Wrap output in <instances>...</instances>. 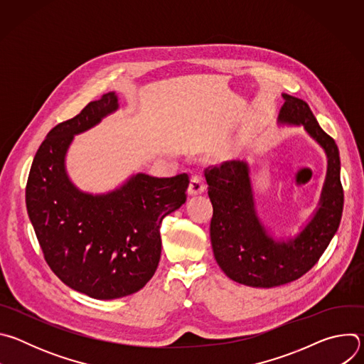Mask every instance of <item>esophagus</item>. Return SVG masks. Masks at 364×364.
<instances>
[{
  "instance_id": "1",
  "label": "esophagus",
  "mask_w": 364,
  "mask_h": 364,
  "mask_svg": "<svg viewBox=\"0 0 364 364\" xmlns=\"http://www.w3.org/2000/svg\"><path fill=\"white\" fill-rule=\"evenodd\" d=\"M205 190V184L201 176H193L188 184V194H201Z\"/></svg>"
}]
</instances>
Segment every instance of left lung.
<instances>
[{
  "mask_svg": "<svg viewBox=\"0 0 364 364\" xmlns=\"http://www.w3.org/2000/svg\"><path fill=\"white\" fill-rule=\"evenodd\" d=\"M278 115L282 125L304 127L327 154V176L317 210L295 236L274 239L259 219L246 161H226L205 168L209 197L213 204L210 239L216 262L233 281L272 288L292 282L313 268L336 235L344 193L340 181V154L302 99L284 93Z\"/></svg>",
  "mask_w": 364,
  "mask_h": 364,
  "instance_id": "obj_1",
  "label": "left lung"
}]
</instances>
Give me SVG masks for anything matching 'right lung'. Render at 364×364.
Returning a JSON list of instances; mask_svg holds the SVG:
<instances>
[{"instance_id": "add662e5", "label": "right lung", "mask_w": 364, "mask_h": 364, "mask_svg": "<svg viewBox=\"0 0 364 364\" xmlns=\"http://www.w3.org/2000/svg\"><path fill=\"white\" fill-rule=\"evenodd\" d=\"M119 108L115 92L89 102L75 118L51 129L36 152L26 187L28 218L46 262L62 282L96 299L139 291L161 256L163 219L186 203L188 176L138 173L121 187L90 194L66 171L75 138Z\"/></svg>"}]
</instances>
